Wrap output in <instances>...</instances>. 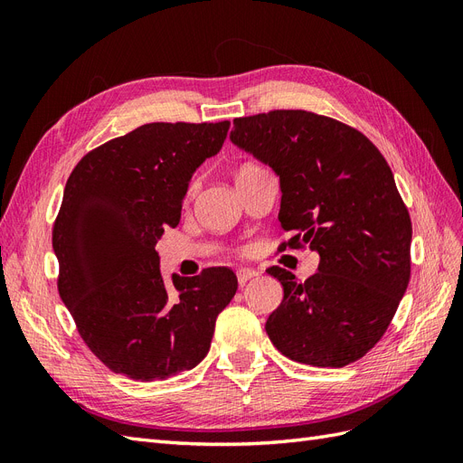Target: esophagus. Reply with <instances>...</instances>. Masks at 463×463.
<instances>
[{"label": "esophagus", "instance_id": "esophagus-1", "mask_svg": "<svg viewBox=\"0 0 463 463\" xmlns=\"http://www.w3.org/2000/svg\"><path fill=\"white\" fill-rule=\"evenodd\" d=\"M257 276H259V272L253 270V269H240V270H237V282H240L241 286H245L249 279H253Z\"/></svg>", "mask_w": 463, "mask_h": 463}]
</instances>
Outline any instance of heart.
<instances>
[{
	"mask_svg": "<svg viewBox=\"0 0 463 463\" xmlns=\"http://www.w3.org/2000/svg\"><path fill=\"white\" fill-rule=\"evenodd\" d=\"M249 165H253V164H245V165H241L240 170H237V174H240L241 170H245V167H249ZM197 187H199V179H193L191 184H189V189H187V197H191V194H193L194 191H197Z\"/></svg>",
	"mask_w": 463,
	"mask_h": 463,
	"instance_id": "heart-1",
	"label": "heart"
}]
</instances>
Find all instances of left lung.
Instances as JSON below:
<instances>
[{"label":"left lung","mask_w":463,"mask_h":463,"mask_svg":"<svg viewBox=\"0 0 463 463\" xmlns=\"http://www.w3.org/2000/svg\"><path fill=\"white\" fill-rule=\"evenodd\" d=\"M232 141L279 175L278 250H317L298 282L270 266L284 299L266 320L279 354L345 367L383 338L411 276V218L384 156L352 125L305 109L235 118Z\"/></svg>","instance_id":"8db88e82"}]
</instances>
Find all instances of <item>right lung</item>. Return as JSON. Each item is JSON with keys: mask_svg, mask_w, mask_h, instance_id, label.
I'll list each match as a JSON object with an SVG mask.
<instances>
[{"mask_svg": "<svg viewBox=\"0 0 463 463\" xmlns=\"http://www.w3.org/2000/svg\"><path fill=\"white\" fill-rule=\"evenodd\" d=\"M230 121L146 123L79 160L52 243L58 291L80 338L133 381H162L204 359L237 291L230 269L177 278L167 289L156 241L175 228L193 172L222 148Z\"/></svg>", "mask_w": 463, "mask_h": 463, "instance_id": "1", "label": "right lung"}]
</instances>
